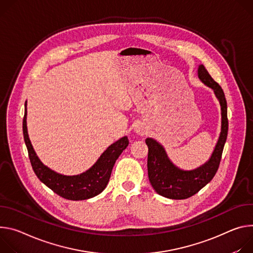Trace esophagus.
<instances>
[{"instance_id":"34e87169","label":"esophagus","mask_w":253,"mask_h":253,"mask_svg":"<svg viewBox=\"0 0 253 253\" xmlns=\"http://www.w3.org/2000/svg\"><path fill=\"white\" fill-rule=\"evenodd\" d=\"M134 131H135V132H137L138 134H141V135H144V134L146 133L145 128H144L143 126H135V127H134Z\"/></svg>"}]
</instances>
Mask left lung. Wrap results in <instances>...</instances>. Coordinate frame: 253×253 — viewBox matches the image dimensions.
Listing matches in <instances>:
<instances>
[{
  "label": "left lung",
  "instance_id": "left-lung-1",
  "mask_svg": "<svg viewBox=\"0 0 253 253\" xmlns=\"http://www.w3.org/2000/svg\"><path fill=\"white\" fill-rule=\"evenodd\" d=\"M198 77L210 87L221 106V131L209 160L194 170L186 171L178 168L168 157L165 148L153 137H147L149 147L148 175L155 191L166 198L182 200L198 193L215 176L228 132L227 102L219 84L211 77L203 64L198 67Z\"/></svg>",
  "mask_w": 253,
  "mask_h": 253
}]
</instances>
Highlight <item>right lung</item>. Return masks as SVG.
Instances as JSON below:
<instances>
[{
  "label": "right lung",
  "mask_w": 253,
  "mask_h": 253,
  "mask_svg": "<svg viewBox=\"0 0 253 253\" xmlns=\"http://www.w3.org/2000/svg\"><path fill=\"white\" fill-rule=\"evenodd\" d=\"M23 133L32 168L38 179L62 198L73 201L86 200L100 194L109 181L116 161L128 146L127 136H123L111 144L87 171L79 175L66 176L51 170L35 153L27 130V101L25 102Z\"/></svg>",
  "instance_id": "right-lung-1"
}]
</instances>
